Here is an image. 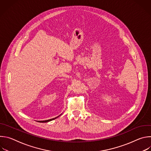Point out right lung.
Wrapping results in <instances>:
<instances>
[{
    "mask_svg": "<svg viewBox=\"0 0 151 151\" xmlns=\"http://www.w3.org/2000/svg\"><path fill=\"white\" fill-rule=\"evenodd\" d=\"M59 116H58L57 117H55V118H52V119H48V120H45V121H40L39 122H49V121H52L56 118H57Z\"/></svg>",
    "mask_w": 151,
    "mask_h": 151,
    "instance_id": "right-lung-1",
    "label": "right lung"
}]
</instances>
